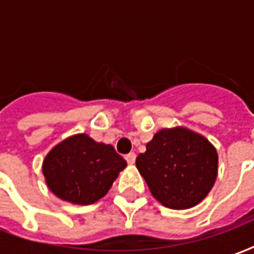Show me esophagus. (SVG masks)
Listing matches in <instances>:
<instances>
[{
  "label": "esophagus",
  "mask_w": 254,
  "mask_h": 254,
  "mask_svg": "<svg viewBox=\"0 0 254 254\" xmlns=\"http://www.w3.org/2000/svg\"><path fill=\"white\" fill-rule=\"evenodd\" d=\"M125 159H127V162L129 165H133L134 160H136V154H134V152H130V154H127V156H125Z\"/></svg>",
  "instance_id": "1"
}]
</instances>
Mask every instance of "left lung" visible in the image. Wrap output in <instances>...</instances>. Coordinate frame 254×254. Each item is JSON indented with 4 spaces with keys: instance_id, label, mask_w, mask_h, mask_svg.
<instances>
[{
    "instance_id": "obj_1",
    "label": "left lung",
    "mask_w": 254,
    "mask_h": 254,
    "mask_svg": "<svg viewBox=\"0 0 254 254\" xmlns=\"http://www.w3.org/2000/svg\"><path fill=\"white\" fill-rule=\"evenodd\" d=\"M152 196L171 209L202 201L218 177V152L207 138L187 127L162 129L136 158Z\"/></svg>"
}]
</instances>
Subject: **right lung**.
I'll list each match as a JSON object with an SVG mask.
<instances>
[{
    "label": "right lung",
    "mask_w": 254,
    "mask_h": 254,
    "mask_svg": "<svg viewBox=\"0 0 254 254\" xmlns=\"http://www.w3.org/2000/svg\"><path fill=\"white\" fill-rule=\"evenodd\" d=\"M127 160L110 144L74 134L46 155L42 171L49 189L64 201L88 205L110 190Z\"/></svg>",
    "instance_id": "1"
}]
</instances>
